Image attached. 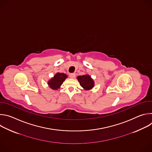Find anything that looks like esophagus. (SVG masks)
Here are the masks:
<instances>
[{
    "label": "esophagus",
    "mask_w": 152,
    "mask_h": 152,
    "mask_svg": "<svg viewBox=\"0 0 152 152\" xmlns=\"http://www.w3.org/2000/svg\"><path fill=\"white\" fill-rule=\"evenodd\" d=\"M70 77L71 79H75L76 77V75L75 74H70Z\"/></svg>",
    "instance_id": "1"
}]
</instances>
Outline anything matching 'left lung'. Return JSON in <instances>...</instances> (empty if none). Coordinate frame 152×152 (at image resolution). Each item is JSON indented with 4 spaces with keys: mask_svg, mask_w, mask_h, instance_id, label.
Listing matches in <instances>:
<instances>
[{
    "mask_svg": "<svg viewBox=\"0 0 152 152\" xmlns=\"http://www.w3.org/2000/svg\"><path fill=\"white\" fill-rule=\"evenodd\" d=\"M77 79L84 90H90L94 86V81L88 74L78 76Z\"/></svg>",
    "mask_w": 152,
    "mask_h": 152,
    "instance_id": "1",
    "label": "left lung"
}]
</instances>
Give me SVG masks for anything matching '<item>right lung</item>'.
Masks as SVG:
<instances>
[{
	"label": "right lung",
	"mask_w": 152,
	"mask_h": 152,
	"mask_svg": "<svg viewBox=\"0 0 152 152\" xmlns=\"http://www.w3.org/2000/svg\"><path fill=\"white\" fill-rule=\"evenodd\" d=\"M68 77L67 75L63 73H56L53 77L48 80V84L49 87L53 90H58L61 88L64 81Z\"/></svg>",
	"instance_id": "add662e5"
}]
</instances>
